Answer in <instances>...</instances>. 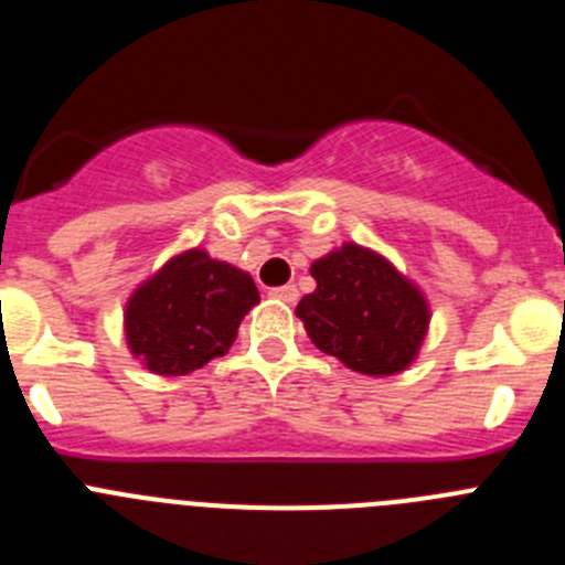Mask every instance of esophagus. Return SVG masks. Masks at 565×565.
Masks as SVG:
<instances>
[{
	"instance_id": "1",
	"label": "esophagus",
	"mask_w": 565,
	"mask_h": 565,
	"mask_svg": "<svg viewBox=\"0 0 565 565\" xmlns=\"http://www.w3.org/2000/svg\"><path fill=\"white\" fill-rule=\"evenodd\" d=\"M271 297L282 299V302L294 306V302H297V297H299V291L294 286H279V288H271Z\"/></svg>"
}]
</instances>
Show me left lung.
<instances>
[{"instance_id": "1", "label": "left lung", "mask_w": 565, "mask_h": 565, "mask_svg": "<svg viewBox=\"0 0 565 565\" xmlns=\"http://www.w3.org/2000/svg\"><path fill=\"white\" fill-rule=\"evenodd\" d=\"M317 291L297 317L311 342L364 376H393L416 359L430 326L422 291L379 254L353 243L311 266Z\"/></svg>"}]
</instances>
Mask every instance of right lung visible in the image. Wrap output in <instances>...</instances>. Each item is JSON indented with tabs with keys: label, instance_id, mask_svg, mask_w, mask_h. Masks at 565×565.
I'll return each mask as SVG.
<instances>
[{
	"label": "right lung",
	"instance_id": "right-lung-1",
	"mask_svg": "<svg viewBox=\"0 0 565 565\" xmlns=\"http://www.w3.org/2000/svg\"><path fill=\"white\" fill-rule=\"evenodd\" d=\"M257 302L248 274L192 248L129 297V351L161 376L192 373L232 348L239 322Z\"/></svg>",
	"mask_w": 565,
	"mask_h": 565
}]
</instances>
